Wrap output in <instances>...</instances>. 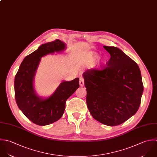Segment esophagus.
Wrapping results in <instances>:
<instances>
[{
    "label": "esophagus",
    "instance_id": "obj_1",
    "mask_svg": "<svg viewBox=\"0 0 157 157\" xmlns=\"http://www.w3.org/2000/svg\"><path fill=\"white\" fill-rule=\"evenodd\" d=\"M79 85L80 86H83L84 85V79L83 77H80L79 78Z\"/></svg>",
    "mask_w": 157,
    "mask_h": 157
}]
</instances>
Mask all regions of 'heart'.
Here are the masks:
<instances>
[{"label": "heart", "mask_w": 157, "mask_h": 157, "mask_svg": "<svg viewBox=\"0 0 157 157\" xmlns=\"http://www.w3.org/2000/svg\"><path fill=\"white\" fill-rule=\"evenodd\" d=\"M98 58V56L96 54H92V55H90L89 57V60L90 62L94 61L95 60H96Z\"/></svg>", "instance_id": "heart-1"}]
</instances>
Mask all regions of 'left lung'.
Returning a JSON list of instances; mask_svg holds the SVG:
<instances>
[{
  "label": "left lung",
  "mask_w": 157,
  "mask_h": 157,
  "mask_svg": "<svg viewBox=\"0 0 157 157\" xmlns=\"http://www.w3.org/2000/svg\"><path fill=\"white\" fill-rule=\"evenodd\" d=\"M103 48L111 56L106 65L83 73L86 102L95 120L116 126L136 114L144 87L140 69L133 60L116 47Z\"/></svg>",
  "instance_id": "1"
}]
</instances>
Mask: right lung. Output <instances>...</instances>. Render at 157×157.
<instances>
[{
  "label": "right lung",
  "instance_id": "right-lung-1",
  "mask_svg": "<svg viewBox=\"0 0 157 157\" xmlns=\"http://www.w3.org/2000/svg\"><path fill=\"white\" fill-rule=\"evenodd\" d=\"M65 48L59 40L41 44L38 49L27 56L22 62L14 78V96L19 109L33 123L47 125L60 119L65 109L67 100L79 87L78 78L63 81L49 98L38 97L33 81L41 57L49 53L60 52Z\"/></svg>",
  "mask_w": 157,
  "mask_h": 157
}]
</instances>
